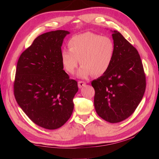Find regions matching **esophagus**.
<instances>
[{
    "label": "esophagus",
    "instance_id": "esophagus-1",
    "mask_svg": "<svg viewBox=\"0 0 159 159\" xmlns=\"http://www.w3.org/2000/svg\"><path fill=\"white\" fill-rule=\"evenodd\" d=\"M86 85V83L82 81V80H79V82H78V86H79V88H81L83 86H85Z\"/></svg>",
    "mask_w": 159,
    "mask_h": 159
}]
</instances>
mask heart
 <instances>
[{
    "label": "heart",
    "mask_w": 159,
    "mask_h": 159,
    "mask_svg": "<svg viewBox=\"0 0 159 159\" xmlns=\"http://www.w3.org/2000/svg\"><path fill=\"white\" fill-rule=\"evenodd\" d=\"M69 49H63L61 60L66 72L73 74L79 62L80 78L101 76L109 70L115 56L113 39L106 35L86 32L72 36L68 41ZM80 61H79V60Z\"/></svg>",
    "instance_id": "heart-1"
}]
</instances>
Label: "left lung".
<instances>
[{
	"instance_id": "left-lung-1",
	"label": "left lung",
	"mask_w": 159,
	"mask_h": 159,
	"mask_svg": "<svg viewBox=\"0 0 159 159\" xmlns=\"http://www.w3.org/2000/svg\"><path fill=\"white\" fill-rule=\"evenodd\" d=\"M115 56L109 70L92 81L98 115L110 123L124 121L133 114L143 96L146 74L137 50L120 33L114 31Z\"/></svg>"
}]
</instances>
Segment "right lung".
Instances as JSON below:
<instances>
[{
  "mask_svg": "<svg viewBox=\"0 0 159 159\" xmlns=\"http://www.w3.org/2000/svg\"><path fill=\"white\" fill-rule=\"evenodd\" d=\"M69 33L57 30L39 35L17 63L15 98L29 119L46 129H57L69 120L79 89L61 60V47Z\"/></svg>",
  "mask_w": 159,
  "mask_h": 159,
  "instance_id": "add662e5",
  "label": "right lung"
}]
</instances>
